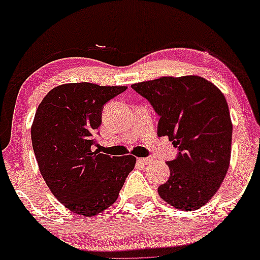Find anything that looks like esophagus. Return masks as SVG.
Masks as SVG:
<instances>
[{
  "instance_id": "1",
  "label": "esophagus",
  "mask_w": 260,
  "mask_h": 260,
  "mask_svg": "<svg viewBox=\"0 0 260 260\" xmlns=\"http://www.w3.org/2000/svg\"><path fill=\"white\" fill-rule=\"evenodd\" d=\"M152 161L151 157H142V158H137V162L141 163V165H148Z\"/></svg>"
}]
</instances>
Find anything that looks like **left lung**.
Instances as JSON below:
<instances>
[{
  "instance_id": "8db88e82",
  "label": "left lung",
  "mask_w": 260,
  "mask_h": 260,
  "mask_svg": "<svg viewBox=\"0 0 260 260\" xmlns=\"http://www.w3.org/2000/svg\"><path fill=\"white\" fill-rule=\"evenodd\" d=\"M131 87L158 115V136H168L179 150L167 162L170 176L158 187L159 197L182 211L202 207L230 166L232 122L221 91L198 76L162 77Z\"/></svg>"
}]
</instances>
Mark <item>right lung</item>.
<instances>
[{"mask_svg":"<svg viewBox=\"0 0 260 260\" xmlns=\"http://www.w3.org/2000/svg\"><path fill=\"white\" fill-rule=\"evenodd\" d=\"M125 90L91 83L60 85L35 113L30 133L39 169L53 195L77 214L95 215L109 208L136 163L133 155L118 157L93 149L104 105Z\"/></svg>","mask_w":260,"mask_h":260,"instance_id":"1","label":"right lung"}]
</instances>
